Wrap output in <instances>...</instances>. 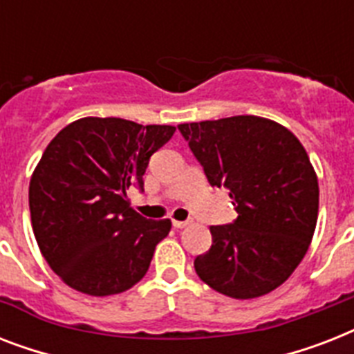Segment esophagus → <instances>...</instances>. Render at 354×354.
<instances>
[{
  "mask_svg": "<svg viewBox=\"0 0 354 354\" xmlns=\"http://www.w3.org/2000/svg\"><path fill=\"white\" fill-rule=\"evenodd\" d=\"M191 224V221H172V226L176 227V230H183V227H187Z\"/></svg>",
  "mask_w": 354,
  "mask_h": 354,
  "instance_id": "esophagus-1",
  "label": "esophagus"
}]
</instances>
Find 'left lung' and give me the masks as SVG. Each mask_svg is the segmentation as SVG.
I'll list each match as a JSON object with an SVG mask.
<instances>
[{
  "mask_svg": "<svg viewBox=\"0 0 354 354\" xmlns=\"http://www.w3.org/2000/svg\"><path fill=\"white\" fill-rule=\"evenodd\" d=\"M213 187L230 189L236 221L211 226L194 259L205 285L233 299L281 286L305 257L318 222V176L299 139L257 115L178 124Z\"/></svg>",
  "mask_w": 354,
  "mask_h": 354,
  "instance_id": "left-lung-1",
  "label": "left lung"
}]
</instances>
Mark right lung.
Masks as SVG:
<instances>
[{"instance_id": "add662e5", "label": "right lung", "mask_w": 354, "mask_h": 354, "mask_svg": "<svg viewBox=\"0 0 354 354\" xmlns=\"http://www.w3.org/2000/svg\"><path fill=\"white\" fill-rule=\"evenodd\" d=\"M169 124L82 118L51 139L29 183L32 232L51 270L73 290L113 296L143 279L172 222L130 207L150 156L172 138Z\"/></svg>"}]
</instances>
